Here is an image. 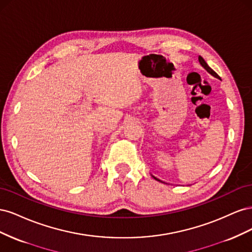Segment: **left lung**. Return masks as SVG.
<instances>
[{
	"label": "left lung",
	"mask_w": 252,
	"mask_h": 252,
	"mask_svg": "<svg viewBox=\"0 0 252 252\" xmlns=\"http://www.w3.org/2000/svg\"><path fill=\"white\" fill-rule=\"evenodd\" d=\"M199 62H200V64L202 65V67L204 68V69H205L206 71H207L208 73H210V74L212 75V77H215V78H217V79H220V77H219V75L217 74V72H215V71H213V70L211 69V68L208 66V64H207V63L205 62V60H204L201 56L199 57ZM152 177H154V175H152ZM154 178H155L157 181H159V180H158V179H157L156 177H154ZM159 182H162V181H159Z\"/></svg>",
	"instance_id": "8db88e82"
}]
</instances>
